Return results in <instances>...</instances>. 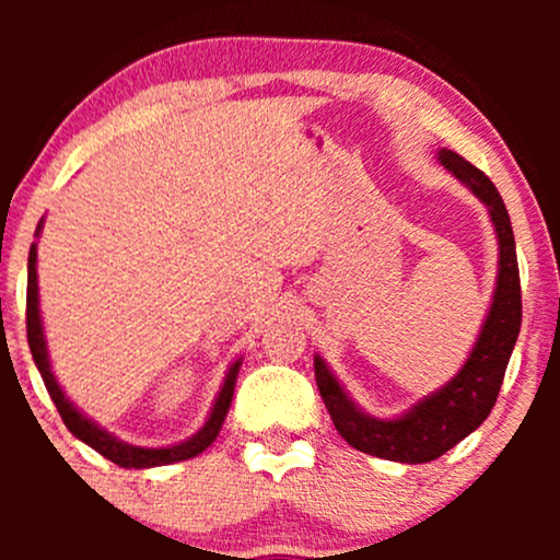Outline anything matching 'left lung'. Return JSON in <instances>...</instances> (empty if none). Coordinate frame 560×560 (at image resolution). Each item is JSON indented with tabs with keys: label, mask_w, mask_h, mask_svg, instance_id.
<instances>
[{
	"label": "left lung",
	"mask_w": 560,
	"mask_h": 560,
	"mask_svg": "<svg viewBox=\"0 0 560 560\" xmlns=\"http://www.w3.org/2000/svg\"><path fill=\"white\" fill-rule=\"evenodd\" d=\"M436 160L487 205L494 234H498V279H494L492 302L466 363L447 384L410 405L397 419H376L358 408V402L347 395L324 358H313L320 397L347 445L376 458L397 460V464H429L485 423L498 400L513 345L522 329L516 242H513L511 218H508L503 197L498 195L490 178L458 152L440 150Z\"/></svg>",
	"instance_id": "1"
}]
</instances>
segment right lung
<instances>
[{"mask_svg":"<svg viewBox=\"0 0 560 560\" xmlns=\"http://www.w3.org/2000/svg\"><path fill=\"white\" fill-rule=\"evenodd\" d=\"M42 223L44 221H38L36 236L42 234ZM25 329H28V347H31V355H34L38 374H42L44 387H47L49 397H52L57 410H60V416H62V421H66L68 432L73 436H79L81 442H86L89 447H94L96 453L105 455V458L113 460V464H118L124 468H152V466L178 464V460H189V458H195V455L202 453L205 447L213 445L218 432H221L223 421H226V413L231 408V397H234V387H236V376H240V369H242V358L229 365L226 378H223L221 392H218L213 408H210V416H208V421L202 423V429H199L197 434H191L189 440L178 442V445H168V447L128 445V442L118 440V436L107 432V429H102L100 423H94L86 413H81V410L68 400L60 384H57V378L52 374V365H49L47 337H44L42 311H38L36 244H31V253H28V294H25Z\"/></svg>","mask_w":560,"mask_h":560,"instance_id":"add662e5","label":"right lung"}]
</instances>
